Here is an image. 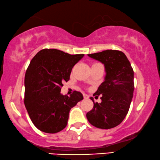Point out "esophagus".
I'll use <instances>...</instances> for the list:
<instances>
[{"mask_svg": "<svg viewBox=\"0 0 160 160\" xmlns=\"http://www.w3.org/2000/svg\"><path fill=\"white\" fill-rule=\"evenodd\" d=\"M83 96H84V99H87V98H89L88 95H87V94H83Z\"/></svg>", "mask_w": 160, "mask_h": 160, "instance_id": "esophagus-1", "label": "esophagus"}]
</instances>
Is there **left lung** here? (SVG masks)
<instances>
[{
    "label": "left lung",
    "mask_w": 160,
    "mask_h": 160,
    "mask_svg": "<svg viewBox=\"0 0 160 160\" xmlns=\"http://www.w3.org/2000/svg\"><path fill=\"white\" fill-rule=\"evenodd\" d=\"M88 56L104 65L106 76L93 95H102L101 103H95L90 98L94 106L87 118L98 128H114L123 121L129 109L134 89V70L121 51L106 50Z\"/></svg>",
    "instance_id": "left-lung-1"
}]
</instances>
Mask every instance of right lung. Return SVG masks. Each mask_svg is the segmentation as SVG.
<instances>
[{
    "mask_svg": "<svg viewBox=\"0 0 160 160\" xmlns=\"http://www.w3.org/2000/svg\"><path fill=\"white\" fill-rule=\"evenodd\" d=\"M84 56L45 48L32 59L25 75L24 103L39 130L54 134L64 129L71 108L84 98L78 91L70 97L60 93L62 83L70 79L72 68Z\"/></svg>",
    "mask_w": 160,
    "mask_h": 160,
    "instance_id": "right-lung-1",
    "label": "right lung"
}]
</instances>
